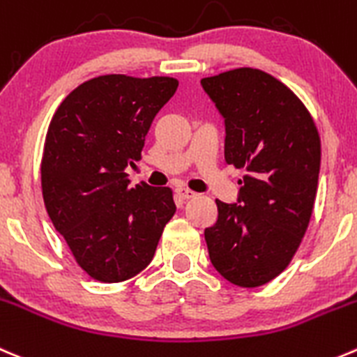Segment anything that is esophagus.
<instances>
[{
	"instance_id": "1",
	"label": "esophagus",
	"mask_w": 357,
	"mask_h": 357,
	"mask_svg": "<svg viewBox=\"0 0 357 357\" xmlns=\"http://www.w3.org/2000/svg\"><path fill=\"white\" fill-rule=\"evenodd\" d=\"M176 193H178V197L181 200L195 199V197H197V193L192 192V190H188V188H176Z\"/></svg>"
}]
</instances>
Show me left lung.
Instances as JSON below:
<instances>
[{"label":"left lung","mask_w":357,"mask_h":357,"mask_svg":"<svg viewBox=\"0 0 357 357\" xmlns=\"http://www.w3.org/2000/svg\"><path fill=\"white\" fill-rule=\"evenodd\" d=\"M223 119L225 162L244 167L237 202L216 200L204 230L213 266L231 284L256 288L291 261L312 216L321 141L305 106L284 83L241 68L200 79Z\"/></svg>","instance_id":"1"}]
</instances>
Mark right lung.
<instances>
[{
	"label": "right lung",
	"instance_id": "right-lung-1",
	"mask_svg": "<svg viewBox=\"0 0 357 357\" xmlns=\"http://www.w3.org/2000/svg\"><path fill=\"white\" fill-rule=\"evenodd\" d=\"M178 79L105 75L76 86L48 127L41 190L55 230L91 278L120 282L153 259L176 204L167 186H130L155 115Z\"/></svg>",
	"mask_w": 357,
	"mask_h": 357
}]
</instances>
